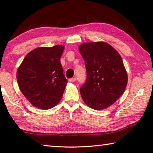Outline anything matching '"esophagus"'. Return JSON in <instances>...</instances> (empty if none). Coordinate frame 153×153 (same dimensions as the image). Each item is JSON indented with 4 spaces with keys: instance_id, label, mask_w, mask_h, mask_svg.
I'll list each match as a JSON object with an SVG mask.
<instances>
[{
    "instance_id": "1",
    "label": "esophagus",
    "mask_w": 153,
    "mask_h": 153,
    "mask_svg": "<svg viewBox=\"0 0 153 153\" xmlns=\"http://www.w3.org/2000/svg\"><path fill=\"white\" fill-rule=\"evenodd\" d=\"M76 80V77H72V78H70L69 79V82H74Z\"/></svg>"
}]
</instances>
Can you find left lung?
Listing matches in <instances>:
<instances>
[{
	"instance_id": "8db88e82",
	"label": "left lung",
	"mask_w": 153,
	"mask_h": 153,
	"mask_svg": "<svg viewBox=\"0 0 153 153\" xmlns=\"http://www.w3.org/2000/svg\"><path fill=\"white\" fill-rule=\"evenodd\" d=\"M79 50L86 70V82L79 89L82 99L96 110L111 105L122 95L128 81L120 55L105 42L83 43Z\"/></svg>"
}]
</instances>
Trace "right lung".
Returning <instances> with one entry per match:
<instances>
[{
    "label": "right lung",
    "instance_id": "add662e5",
    "mask_svg": "<svg viewBox=\"0 0 153 153\" xmlns=\"http://www.w3.org/2000/svg\"><path fill=\"white\" fill-rule=\"evenodd\" d=\"M64 46L38 48L24 58L17 71L20 91L35 107L48 110L59 103L67 79L60 57Z\"/></svg>",
    "mask_w": 153,
    "mask_h": 153
}]
</instances>
